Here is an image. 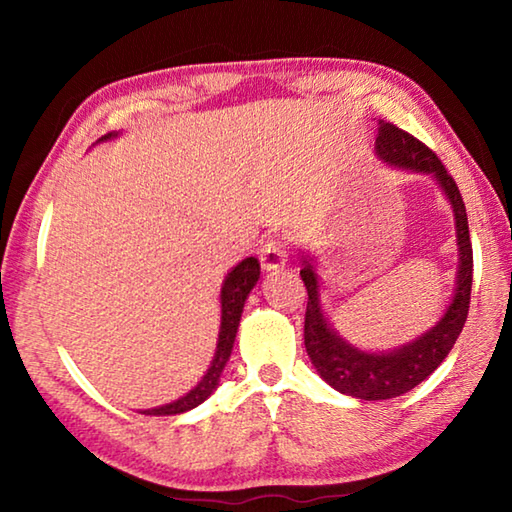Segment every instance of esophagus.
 Instances as JSON below:
<instances>
[{
	"instance_id": "obj_1",
	"label": "esophagus",
	"mask_w": 512,
	"mask_h": 512,
	"mask_svg": "<svg viewBox=\"0 0 512 512\" xmlns=\"http://www.w3.org/2000/svg\"><path fill=\"white\" fill-rule=\"evenodd\" d=\"M259 262H262L266 271H280V268L287 264V246L282 244V239H266L262 244V250H259Z\"/></svg>"
}]
</instances>
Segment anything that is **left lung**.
I'll use <instances>...</instances> for the list:
<instances>
[{
  "instance_id": "left-lung-1",
  "label": "left lung",
  "mask_w": 512,
  "mask_h": 512,
  "mask_svg": "<svg viewBox=\"0 0 512 512\" xmlns=\"http://www.w3.org/2000/svg\"><path fill=\"white\" fill-rule=\"evenodd\" d=\"M379 160L391 167L429 173L443 189L449 205L454 207L456 241H458V273L452 305L443 318L427 329L418 339L395 348L391 352H363L352 343L343 341L334 332L325 311L320 307V282L314 268V259L302 255L300 277L307 287L305 311V348L311 363L329 386L339 393L352 395L357 400H391L402 393H409L420 381L427 379L449 350L454 348L458 334L470 311L472 293V241L467 228V212L463 196L458 192L456 180L449 176L445 164L438 160L427 144L418 137L397 128L391 121L379 119V133L375 140Z\"/></svg>"
}]
</instances>
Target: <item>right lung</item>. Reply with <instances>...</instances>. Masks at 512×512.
<instances>
[{
    "label": "right lung",
    "instance_id": "add662e5",
    "mask_svg": "<svg viewBox=\"0 0 512 512\" xmlns=\"http://www.w3.org/2000/svg\"><path fill=\"white\" fill-rule=\"evenodd\" d=\"M110 137H115V135L112 133L103 135L99 142L110 140ZM257 280H259V262L255 257L241 259V262L232 268L228 275H225L223 287H221V329H219V341H216V352H214L210 368H207L203 379L198 381L192 391L180 397V400L169 402L164 406H155V409H146L140 413H144V415H178V413L192 411L216 391V386H219V379H221V372L225 368V363H228V359H230L232 345H235L241 311H244L248 293L253 291Z\"/></svg>",
    "mask_w": 512,
    "mask_h": 512
}]
</instances>
